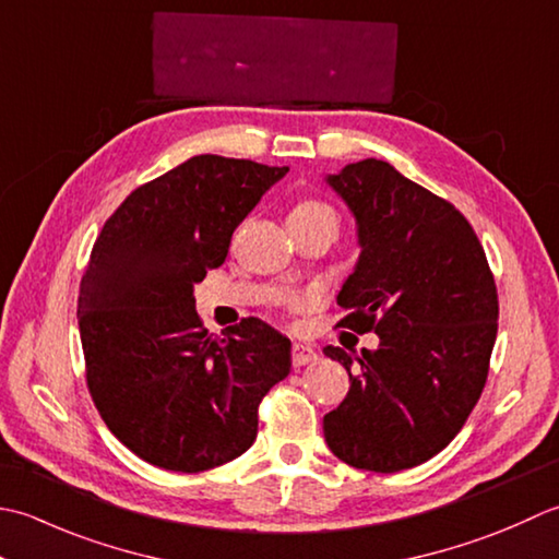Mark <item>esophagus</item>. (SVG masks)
<instances>
[{
    "mask_svg": "<svg viewBox=\"0 0 559 559\" xmlns=\"http://www.w3.org/2000/svg\"><path fill=\"white\" fill-rule=\"evenodd\" d=\"M316 359H318V355H316V349L311 345L294 343V347H292V364H294V367H306V364H311Z\"/></svg>",
    "mask_w": 559,
    "mask_h": 559,
    "instance_id": "obj_1",
    "label": "esophagus"
}]
</instances>
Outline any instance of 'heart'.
<instances>
[{
	"mask_svg": "<svg viewBox=\"0 0 559 559\" xmlns=\"http://www.w3.org/2000/svg\"><path fill=\"white\" fill-rule=\"evenodd\" d=\"M289 222H330L337 226V216H335V210L325 202L304 200L292 210Z\"/></svg>",
	"mask_w": 559,
	"mask_h": 559,
	"instance_id": "obj_1",
	"label": "heart"
}]
</instances>
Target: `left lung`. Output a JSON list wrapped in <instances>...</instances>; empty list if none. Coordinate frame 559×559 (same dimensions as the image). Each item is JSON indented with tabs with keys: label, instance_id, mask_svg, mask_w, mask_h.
I'll return each mask as SVG.
<instances>
[{
	"label": "left lung",
	"instance_id": "8db88e82",
	"mask_svg": "<svg viewBox=\"0 0 559 559\" xmlns=\"http://www.w3.org/2000/svg\"><path fill=\"white\" fill-rule=\"evenodd\" d=\"M325 180L361 246L337 325L379 335L361 355L323 349L349 373L347 397L323 417L325 443L359 471L415 468L480 401L499 318L492 270L468 219L391 164L364 158Z\"/></svg>",
	"mask_w": 559,
	"mask_h": 559
}]
</instances>
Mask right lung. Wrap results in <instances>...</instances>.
Wrapping results in <instances>:
<instances>
[{
    "instance_id": "1",
    "label": "right lung",
    "mask_w": 559,
    "mask_h": 559,
    "mask_svg": "<svg viewBox=\"0 0 559 559\" xmlns=\"http://www.w3.org/2000/svg\"><path fill=\"white\" fill-rule=\"evenodd\" d=\"M287 166L200 154L132 190L100 229L79 287L86 383L142 461L202 473L246 453L292 343L260 318L214 337L192 289Z\"/></svg>"
}]
</instances>
